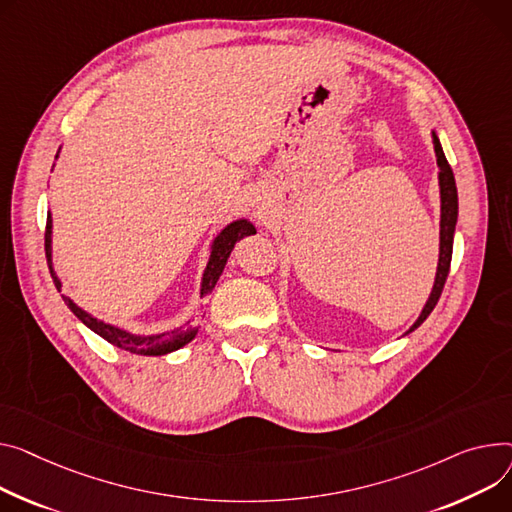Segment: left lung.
Instances as JSON below:
<instances>
[{
	"instance_id": "left-lung-1",
	"label": "left lung",
	"mask_w": 512,
	"mask_h": 512,
	"mask_svg": "<svg viewBox=\"0 0 512 512\" xmlns=\"http://www.w3.org/2000/svg\"><path fill=\"white\" fill-rule=\"evenodd\" d=\"M432 144H434V154H436V164H438V189H440V234H438V265H436V276H434V284L430 290V296L424 304V309L420 313V317L414 321V325L405 331L412 333L414 329H418L428 315L432 313V309L436 306L442 288H445L447 276H449V267H451V257H453V238H455V226H457V216H459V199H457V185H455V177L453 170L447 162L445 152H442L440 140L436 135V129H432Z\"/></svg>"
}]
</instances>
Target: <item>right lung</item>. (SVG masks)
Here are the masks:
<instances>
[{
  "label": "right lung",
  "instance_id": "add662e5",
  "mask_svg": "<svg viewBox=\"0 0 512 512\" xmlns=\"http://www.w3.org/2000/svg\"><path fill=\"white\" fill-rule=\"evenodd\" d=\"M59 150H57L55 158H59ZM255 232H257V228L247 218H238V220H232L230 224H226L216 234V238H214L212 245H210L208 265H206V269H203V276H201V286H199V294L201 296H206V294H210L214 290V286H216V282L222 276V271L226 267V261H228L234 245L241 241V238L251 236ZM45 253H47V263H49V269H51L53 282H55L57 290H61V280L57 278L55 269H53V218H51V212L47 214ZM63 300H65L67 306H70V311L88 329L98 333L102 339H107L109 344H113L117 348H123V350H129L133 354H144V356H164V354H170V352H175V350L187 346L191 339L197 335V331H199V327H191V325L185 327V325H181V327H175V329H168V331H162V333H150V335L131 333L127 329H121L117 325H111V323H105V321L92 317L90 313L80 309V306L70 296H63Z\"/></svg>",
  "mask_w": 512,
  "mask_h": 512
}]
</instances>
